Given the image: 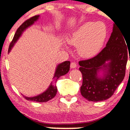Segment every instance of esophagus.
Returning a JSON list of instances; mask_svg holds the SVG:
<instances>
[{"instance_id": "1", "label": "esophagus", "mask_w": 130, "mask_h": 130, "mask_svg": "<svg viewBox=\"0 0 130 130\" xmlns=\"http://www.w3.org/2000/svg\"><path fill=\"white\" fill-rule=\"evenodd\" d=\"M70 67L71 68H74L76 67V62H71V64H70Z\"/></svg>"}]
</instances>
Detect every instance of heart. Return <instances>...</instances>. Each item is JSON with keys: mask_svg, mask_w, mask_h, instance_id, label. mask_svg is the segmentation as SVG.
I'll return each instance as SVG.
<instances>
[{"mask_svg": "<svg viewBox=\"0 0 130 130\" xmlns=\"http://www.w3.org/2000/svg\"><path fill=\"white\" fill-rule=\"evenodd\" d=\"M107 34L108 30L103 22L87 21L71 33L67 41L70 44L77 46L80 56L90 57L101 50Z\"/></svg>", "mask_w": 130, "mask_h": 130, "instance_id": "b5f03b06", "label": "heart"}]
</instances>
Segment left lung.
<instances>
[{
  "instance_id": "8db88e82",
  "label": "left lung",
  "mask_w": 130,
  "mask_h": 130,
  "mask_svg": "<svg viewBox=\"0 0 130 130\" xmlns=\"http://www.w3.org/2000/svg\"><path fill=\"white\" fill-rule=\"evenodd\" d=\"M126 43L123 34L114 24L112 32L103 50L93 58L79 62L83 74L80 93L83 97L96 102L112 96L125 75L128 60ZM101 71H104L103 77L98 76Z\"/></svg>"
}]
</instances>
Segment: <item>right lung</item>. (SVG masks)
<instances>
[{
  "label": "right lung",
  "mask_w": 130,
  "mask_h": 130,
  "mask_svg": "<svg viewBox=\"0 0 130 130\" xmlns=\"http://www.w3.org/2000/svg\"><path fill=\"white\" fill-rule=\"evenodd\" d=\"M39 16V15L33 16V17L27 19V20H26L25 22H24L23 23L19 26V27L18 29L15 34H14V36L13 37L12 41L10 43V46H9L8 53H10L11 48L13 47V46H14V43L17 41V40H18L19 37L21 35V34H22V32H24V30H26V29H27V27H29V26H30L31 25H32L34 22L36 21H37V19H38ZM70 65V61H65V62H62V63L58 65V66L56 68L54 76L53 77L54 79L53 84L52 85V84L53 83H51L48 89H47L45 92H43V93L40 94L39 95H37L36 96H34V97H27V96H23L24 97L29 101H34L40 103L47 102V101L53 99V98L56 96L57 93V90L56 84H56L57 80L60 76H62L66 74L69 71Z\"/></svg>",
  "instance_id": "1"
}]
</instances>
